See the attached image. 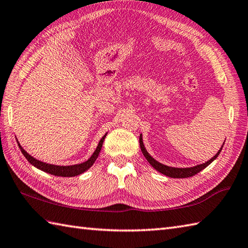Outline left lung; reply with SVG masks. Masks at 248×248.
I'll list each match as a JSON object with an SVG mask.
<instances>
[{"instance_id":"left-lung-1","label":"left lung","mask_w":248,"mask_h":248,"mask_svg":"<svg viewBox=\"0 0 248 248\" xmlns=\"http://www.w3.org/2000/svg\"><path fill=\"white\" fill-rule=\"evenodd\" d=\"M140 149H141V152H143L144 156L147 159V161H148L150 163V165L155 168V170H156L157 171H160L161 173H163V175H165L167 177H170V178H188V177H192L194 175H196V173H198L199 171H202L203 168L207 167L208 165L211 164V163L217 159V157L218 156V155L220 154V151H222V148L223 146L220 147V149L217 151V154L215 155L212 159H210L208 162L203 163V164H200V165H197V166H194V167H187V168H177V167H170V166H166L164 164H161L160 162L155 161L154 157H152L148 152H147L145 146H144V143H143V138H141V134L140 135Z\"/></svg>"}]
</instances>
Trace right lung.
I'll return each instance as SVG.
<instances>
[{
	"label": "right lung",
	"mask_w": 248,
	"mask_h": 248,
	"mask_svg": "<svg viewBox=\"0 0 248 248\" xmlns=\"http://www.w3.org/2000/svg\"><path fill=\"white\" fill-rule=\"evenodd\" d=\"M105 134L103 138L100 140L98 147L94 150V152L93 154V155L89 157V159L85 162L81 163V164H76V165H70V166H59V165H52V164H48V163H44L41 161L36 160L35 157H33L31 155H30L28 152H26L21 145L19 144L18 141V145H19V148L22 152L23 155L25 156V159L28 160L31 165H34L35 167L38 168V170L46 171L48 173H51V175H54V176H59V177H75L78 175H81L84 171H86L88 168H91L93 166V164L94 163V161L97 160V157L100 154V150L102 148V145H103V140L105 139Z\"/></svg>",
	"instance_id": "add662e5"
}]
</instances>
